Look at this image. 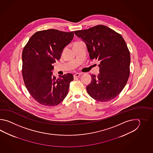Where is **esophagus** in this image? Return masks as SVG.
Instances as JSON below:
<instances>
[{
	"label": "esophagus",
	"mask_w": 153,
	"mask_h": 153,
	"mask_svg": "<svg viewBox=\"0 0 153 153\" xmlns=\"http://www.w3.org/2000/svg\"><path fill=\"white\" fill-rule=\"evenodd\" d=\"M81 75V73H75V74L74 75V78H78V77L80 76V75Z\"/></svg>",
	"instance_id": "1"
}]
</instances>
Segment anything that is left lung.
Segmentation results:
<instances>
[{
  "mask_svg": "<svg viewBox=\"0 0 153 153\" xmlns=\"http://www.w3.org/2000/svg\"><path fill=\"white\" fill-rule=\"evenodd\" d=\"M86 44L90 58L100 61V74L91 75L86 86L88 94L99 102L116 97L123 90L130 76V53L123 36L104 25L74 31Z\"/></svg>",
  "mask_w": 153,
  "mask_h": 153,
  "instance_id": "1",
  "label": "left lung"
}]
</instances>
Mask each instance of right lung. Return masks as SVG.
I'll list each match as a JSON object with an SVG mask.
<instances>
[{"instance_id":"add662e5","label":"right lung","mask_w":153,"mask_h":153,"mask_svg":"<svg viewBox=\"0 0 153 153\" xmlns=\"http://www.w3.org/2000/svg\"><path fill=\"white\" fill-rule=\"evenodd\" d=\"M73 37V32L43 30L35 33L23 48V81L30 94L40 104L55 106L68 94L73 75L68 73L56 78L52 75V65L60 59L63 49Z\"/></svg>"}]
</instances>
